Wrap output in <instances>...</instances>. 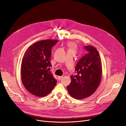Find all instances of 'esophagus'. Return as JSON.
Here are the masks:
<instances>
[{
	"label": "esophagus",
	"instance_id": "34e87169",
	"mask_svg": "<svg viewBox=\"0 0 126 126\" xmlns=\"http://www.w3.org/2000/svg\"><path fill=\"white\" fill-rule=\"evenodd\" d=\"M63 77V76H58V79H59V80H60Z\"/></svg>",
	"mask_w": 126,
	"mask_h": 126
}]
</instances>
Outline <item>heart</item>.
Returning <instances> with one entry per match:
<instances>
[{
    "mask_svg": "<svg viewBox=\"0 0 126 126\" xmlns=\"http://www.w3.org/2000/svg\"><path fill=\"white\" fill-rule=\"evenodd\" d=\"M69 46H70V47L71 48H75L76 47V45L75 43L73 42H70L69 43Z\"/></svg>",
    "mask_w": 126,
    "mask_h": 126,
    "instance_id": "heart-1",
    "label": "heart"
}]
</instances>
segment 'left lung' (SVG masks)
Masks as SVG:
<instances>
[{"label": "left lung", "instance_id": "left-lung-1", "mask_svg": "<svg viewBox=\"0 0 126 126\" xmlns=\"http://www.w3.org/2000/svg\"><path fill=\"white\" fill-rule=\"evenodd\" d=\"M88 52L80 59L76 65L77 75L71 76V82L67 86L69 94L78 100L90 96L95 91L102 79V66L96 48L85 46Z\"/></svg>", "mask_w": 126, "mask_h": 126}]
</instances>
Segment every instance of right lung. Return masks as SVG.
<instances>
[{
	"label": "right lung",
	"instance_id": "right-lung-1",
	"mask_svg": "<svg viewBox=\"0 0 126 126\" xmlns=\"http://www.w3.org/2000/svg\"><path fill=\"white\" fill-rule=\"evenodd\" d=\"M57 40H43L32 45L25 52L21 63V80L24 87L33 95L44 96L54 89L57 81L50 67L51 48Z\"/></svg>",
	"mask_w": 126,
	"mask_h": 126
}]
</instances>
